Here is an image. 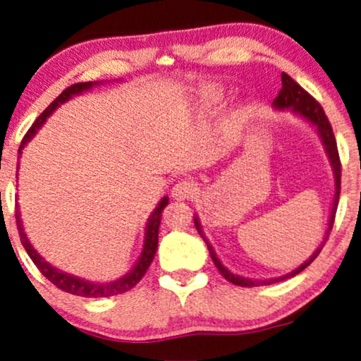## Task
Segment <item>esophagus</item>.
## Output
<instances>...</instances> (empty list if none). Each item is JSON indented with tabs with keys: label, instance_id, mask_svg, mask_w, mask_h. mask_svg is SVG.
Returning a JSON list of instances; mask_svg holds the SVG:
<instances>
[{
	"label": "esophagus",
	"instance_id": "esophagus-1",
	"mask_svg": "<svg viewBox=\"0 0 361 361\" xmlns=\"http://www.w3.org/2000/svg\"><path fill=\"white\" fill-rule=\"evenodd\" d=\"M193 195V185L190 181H178V183L171 188V198L176 201H183L191 198Z\"/></svg>",
	"mask_w": 361,
	"mask_h": 361
}]
</instances>
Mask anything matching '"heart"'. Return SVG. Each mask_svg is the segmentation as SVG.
Returning <instances> with one entry per match:
<instances>
[{"label": "heart", "instance_id": "b5f03b06", "mask_svg": "<svg viewBox=\"0 0 361 361\" xmlns=\"http://www.w3.org/2000/svg\"><path fill=\"white\" fill-rule=\"evenodd\" d=\"M223 99V92H221L219 89H214V87H204L203 90H200L198 97H196V105H198L200 109H211L214 107L216 104L219 102V100ZM239 122L238 117H233L231 118V122L228 125V130H226V133L228 135H231V133L234 132V128H236V125Z\"/></svg>", "mask_w": 361, "mask_h": 361}]
</instances>
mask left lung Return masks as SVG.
I'll use <instances>...</instances> for the list:
<instances>
[{
  "mask_svg": "<svg viewBox=\"0 0 361 361\" xmlns=\"http://www.w3.org/2000/svg\"><path fill=\"white\" fill-rule=\"evenodd\" d=\"M281 79H282V89L276 97V100L272 102V107H274V110H277V112H284V110H289V112L295 115V117L304 120L305 123H309L310 127L314 128L317 137L320 138L322 145H324L326 158H329L330 166H331V173H334V198H331V208H330L329 223H326L325 236H324V241H322L320 246L315 249L314 254H312V256L307 259L304 264H300V266L294 269V271L282 274V276H279V277H271V279H251V277H243V276H238V274L231 272L229 269L226 267L223 262H221V259L218 257V254H216L214 247L211 246L209 239L206 238L198 214H195V226H196V229H198L200 236L203 238V241L206 243V246H208L209 256H211V259H213L214 266L218 267V271L221 274H223V277L226 279V281H229L231 284H236V286H241V287L271 286V284H276V282H281V281H286V279L294 277L299 272L304 271V269L307 266H310V264L314 262V259L320 254L322 247H324V244L326 241V238H329L331 226H334L335 213H337V204H338V196H340V160H338L337 142H335L334 130H331V125L329 122V118H326L324 109L320 107V104L317 102L315 99H312L310 95L307 94L305 90L302 89L300 85L297 84L290 75H287L286 72H282Z\"/></svg>",
  "mask_w": 361,
  "mask_h": 361,
  "instance_id": "left-lung-1",
  "label": "left lung"
}]
</instances>
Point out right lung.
Listing matches in <instances>:
<instances>
[{
    "label": "right lung",
    "instance_id": "obj_1",
    "mask_svg": "<svg viewBox=\"0 0 361 361\" xmlns=\"http://www.w3.org/2000/svg\"><path fill=\"white\" fill-rule=\"evenodd\" d=\"M105 82L102 80H95V82H80V84H74L71 87H67L64 92H62L59 97H57L54 102H52L49 107H47L44 112H42L32 127L27 130L26 135H24L21 147H19L18 155L19 158L23 157V150L24 147L27 145L32 140V137L36 135L37 130L46 123V120L51 117L52 114L56 112L57 109L61 107L62 104L69 102L72 97H77V95H82L84 92H89L90 89L99 87ZM18 171H19V161H18ZM18 171H16V178H18ZM168 204V196H163V198L158 201V204L155 206V209L152 211V214L148 216L147 224H145V233H143V246H142V252L138 256L137 262L133 264V267L128 271L125 276L115 279V281H107V282H94V281H87L84 277H77L74 274L64 272L61 269H57L52 266L51 262H47L44 257L41 256L39 252L32 247V244L27 239V234L24 233V226H23V219H21V213L19 209H16V224H18V231H19V238H21V243L26 252L30 254V257L32 259V262L36 264V267L39 269L42 276H44L47 281H51L56 287H59L61 290L69 292L72 295H80V297H112V295H118L123 294V292H128L133 289L140 279L145 276L147 269L150 267V264L155 257L157 247H158V229H160V221H161V213L165 209V206Z\"/></svg>",
    "mask_w": 361,
    "mask_h": 361
}]
</instances>
